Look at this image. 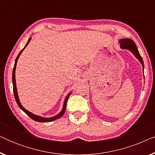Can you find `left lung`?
<instances>
[{
	"label": "left lung",
	"mask_w": 155,
	"mask_h": 155,
	"mask_svg": "<svg viewBox=\"0 0 155 155\" xmlns=\"http://www.w3.org/2000/svg\"><path fill=\"white\" fill-rule=\"evenodd\" d=\"M119 43L120 44V48L123 49H128L136 58L138 59L140 62L143 65V68L144 70V63L140 53L137 49L136 44L132 39H122L119 40Z\"/></svg>",
	"instance_id": "obj_1"
}]
</instances>
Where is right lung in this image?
I'll return each instance as SVG.
<instances>
[{
    "instance_id": "1",
    "label": "right lung",
    "mask_w": 155,
    "mask_h": 155,
    "mask_svg": "<svg viewBox=\"0 0 155 155\" xmlns=\"http://www.w3.org/2000/svg\"><path fill=\"white\" fill-rule=\"evenodd\" d=\"M31 41V38H29L28 41H27V43L26 44V45L24 47V48L19 53V54L18 55V56H17V58L15 59V65H14V68H13V71H12V85H13V92H14V96H15V100H16V102L18 104V105L19 106V107L23 111L25 112V114H27V116H29L31 119L36 120V121H38V122H42V123H45V122H51V121H53V120H56L59 118L60 117H61L63 114H64L65 111V109H66V105H67V101H68V99L69 98V96L71 94V93H69L67 95L66 97H65V100H64V103H63V109L61 110V111L58 114H57L56 116H53V117H51V118H43L41 117V116H37V115H35V114H34L32 113H31L30 111H27V109H25L24 107H22V104H21L20 101V99H19V97H18V91H17V87H16V80H15V69H16V65H17V63H18V60L19 58V57L22 54V52L23 51V50L25 49V48H26V46L28 45V44L29 43V41Z\"/></svg>"
}]
</instances>
